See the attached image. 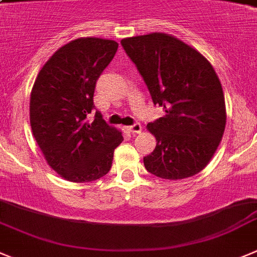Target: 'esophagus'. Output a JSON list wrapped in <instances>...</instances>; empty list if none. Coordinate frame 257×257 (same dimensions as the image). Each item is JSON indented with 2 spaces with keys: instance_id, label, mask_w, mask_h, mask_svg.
Segmentation results:
<instances>
[{
  "instance_id": "esophagus-1",
  "label": "esophagus",
  "mask_w": 257,
  "mask_h": 257,
  "mask_svg": "<svg viewBox=\"0 0 257 257\" xmlns=\"http://www.w3.org/2000/svg\"><path fill=\"white\" fill-rule=\"evenodd\" d=\"M128 131L133 134H140L141 131H143V126H141L140 123H135L133 124V126L128 127Z\"/></svg>"
}]
</instances>
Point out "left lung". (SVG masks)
<instances>
[{
  "mask_svg": "<svg viewBox=\"0 0 257 257\" xmlns=\"http://www.w3.org/2000/svg\"><path fill=\"white\" fill-rule=\"evenodd\" d=\"M121 44L154 104L166 110L147 126L157 147L144 158L145 168L171 181L197 175L215 154L227 122L215 70L199 51L166 33L123 38Z\"/></svg>",
  "mask_w": 257,
  "mask_h": 257,
  "instance_id": "obj_1",
  "label": "left lung"
}]
</instances>
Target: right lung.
Masks as SVG:
<instances>
[{"label": "right lung", "instance_id": "right-lung-1", "mask_svg": "<svg viewBox=\"0 0 257 257\" xmlns=\"http://www.w3.org/2000/svg\"><path fill=\"white\" fill-rule=\"evenodd\" d=\"M118 43L79 38L49 57L30 93V126L48 166L71 182H91L112 167L113 152L123 141L102 114L88 123L95 82L116 55Z\"/></svg>", "mask_w": 257, "mask_h": 257}]
</instances>
